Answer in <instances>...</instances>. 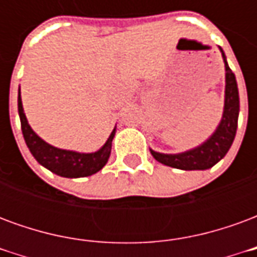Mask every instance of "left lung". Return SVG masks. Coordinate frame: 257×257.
Masks as SVG:
<instances>
[{"label": "left lung", "instance_id": "left-lung-1", "mask_svg": "<svg viewBox=\"0 0 257 257\" xmlns=\"http://www.w3.org/2000/svg\"><path fill=\"white\" fill-rule=\"evenodd\" d=\"M221 51V48H220ZM224 66H226V99H224V112L220 125L216 132L204 145L195 147L193 150L180 153V154H161L151 150V154L157 161L168 167L184 169V171H195V169H208L219 162L226 156L228 149L231 147L232 140L235 138L238 125V112H239V96H238L237 81L235 75L228 67L226 56L221 51Z\"/></svg>", "mask_w": 257, "mask_h": 257}]
</instances>
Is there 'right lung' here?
Listing matches in <instances>:
<instances>
[{"mask_svg":"<svg viewBox=\"0 0 257 257\" xmlns=\"http://www.w3.org/2000/svg\"><path fill=\"white\" fill-rule=\"evenodd\" d=\"M18 108H19L20 123H22V132L26 140V145L30 149L31 154L34 156L37 161L41 164L42 167L49 169L51 172L56 173L63 178H85L90 176L93 173L99 172L101 168L106 165L107 160L111 153V142L115 134V129L112 131L110 138L107 139L106 145L101 147L100 150L90 154H81L75 151H67L56 149L53 146L48 145L38 135L30 128L27 122V118L23 111L22 99L18 97Z\"/></svg>","mask_w":257,"mask_h":257,"instance_id":"1","label":"right lung"}]
</instances>
